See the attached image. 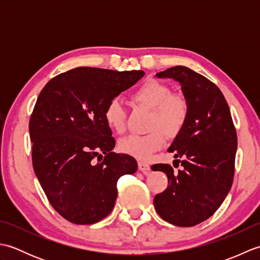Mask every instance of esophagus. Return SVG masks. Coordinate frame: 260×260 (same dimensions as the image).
<instances>
[{
  "mask_svg": "<svg viewBox=\"0 0 260 260\" xmlns=\"http://www.w3.org/2000/svg\"><path fill=\"white\" fill-rule=\"evenodd\" d=\"M139 170L141 171V172H142L143 174L146 175V174H148V172H150V171H151V167H150V165H148L147 163L140 161V162H139Z\"/></svg>",
  "mask_w": 260,
  "mask_h": 260,
  "instance_id": "1",
  "label": "esophagus"
}]
</instances>
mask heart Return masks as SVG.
<instances>
[{"instance_id": "heart-1", "label": "heart", "mask_w": 260, "mask_h": 260, "mask_svg": "<svg viewBox=\"0 0 260 260\" xmlns=\"http://www.w3.org/2000/svg\"><path fill=\"white\" fill-rule=\"evenodd\" d=\"M133 101L152 110L145 135H128L119 141V150L127 155L146 161L153 153L162 148L164 135L173 137L180 133L187 117V103L181 95L172 93L171 88L157 80L150 79L132 95ZM107 125L116 133L125 131V109L119 99H112L104 112Z\"/></svg>"}]
</instances>
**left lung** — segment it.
I'll list each match as a JSON object with an SVG mask.
<instances>
[{
    "label": "left lung",
    "instance_id": "obj_1",
    "mask_svg": "<svg viewBox=\"0 0 260 260\" xmlns=\"http://www.w3.org/2000/svg\"><path fill=\"white\" fill-rule=\"evenodd\" d=\"M181 86L187 103L185 123L169 147L174 168L155 164L153 171L168 176V187L154 198V207L165 221L192 227L211 217L233 185L237 134L221 90L206 77L183 66L156 74ZM181 158V160L178 158Z\"/></svg>",
    "mask_w": 260,
    "mask_h": 260
}]
</instances>
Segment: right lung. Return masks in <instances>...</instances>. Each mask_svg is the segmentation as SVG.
Here are the masks:
<instances>
[{
    "label": "right lung",
    "instance_id": "1",
    "mask_svg": "<svg viewBox=\"0 0 260 260\" xmlns=\"http://www.w3.org/2000/svg\"><path fill=\"white\" fill-rule=\"evenodd\" d=\"M144 75L79 67L54 77L39 95L29 123L33 170L49 202L68 221L92 224L106 218L118 179L136 172L134 157L113 152L104 112Z\"/></svg>",
    "mask_w": 260,
    "mask_h": 260
}]
</instances>
